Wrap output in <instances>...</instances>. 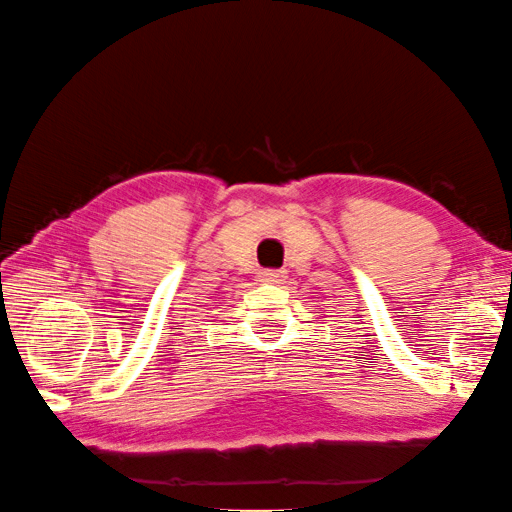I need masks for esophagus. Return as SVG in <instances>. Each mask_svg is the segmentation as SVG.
<instances>
[{
    "label": "esophagus",
    "instance_id": "esophagus-1",
    "mask_svg": "<svg viewBox=\"0 0 512 512\" xmlns=\"http://www.w3.org/2000/svg\"><path fill=\"white\" fill-rule=\"evenodd\" d=\"M286 270H261L258 272V279H261L263 283H281L286 281Z\"/></svg>",
    "mask_w": 512,
    "mask_h": 512
}]
</instances>
